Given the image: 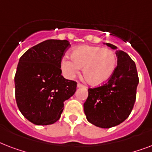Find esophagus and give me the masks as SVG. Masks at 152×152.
Instances as JSON below:
<instances>
[{
    "label": "esophagus",
    "instance_id": "1",
    "mask_svg": "<svg viewBox=\"0 0 152 152\" xmlns=\"http://www.w3.org/2000/svg\"><path fill=\"white\" fill-rule=\"evenodd\" d=\"M77 88H86V87L83 84H82V83H77Z\"/></svg>",
    "mask_w": 152,
    "mask_h": 152
}]
</instances>
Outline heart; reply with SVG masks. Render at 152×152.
<instances>
[{
    "label": "heart",
    "instance_id": "1",
    "mask_svg": "<svg viewBox=\"0 0 152 152\" xmlns=\"http://www.w3.org/2000/svg\"><path fill=\"white\" fill-rule=\"evenodd\" d=\"M72 59L64 58L61 69L66 77L73 78L80 69L86 81L92 86L106 83L112 77L117 66V57L110 49L82 46L72 50Z\"/></svg>",
    "mask_w": 152,
    "mask_h": 152
}]
</instances>
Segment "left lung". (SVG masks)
Here are the masks:
<instances>
[{"instance_id": "8db88e82", "label": "left lung", "mask_w": 152, "mask_h": 152, "mask_svg": "<svg viewBox=\"0 0 152 152\" xmlns=\"http://www.w3.org/2000/svg\"><path fill=\"white\" fill-rule=\"evenodd\" d=\"M116 50L118 65L107 83L88 89L83 104L87 120L99 128L109 129L122 123L129 116L137 95L139 78L135 62L117 46L105 43Z\"/></svg>"}]
</instances>
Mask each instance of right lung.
<instances>
[{
    "label": "right lung",
    "instance_id": "right-lung-1",
    "mask_svg": "<svg viewBox=\"0 0 152 152\" xmlns=\"http://www.w3.org/2000/svg\"><path fill=\"white\" fill-rule=\"evenodd\" d=\"M70 46L67 40L49 39L20 58L15 76V100L23 115L37 125L59 120L64 102L75 94L76 82L61 76V62Z\"/></svg>",
    "mask_w": 152,
    "mask_h": 152
}]
</instances>
